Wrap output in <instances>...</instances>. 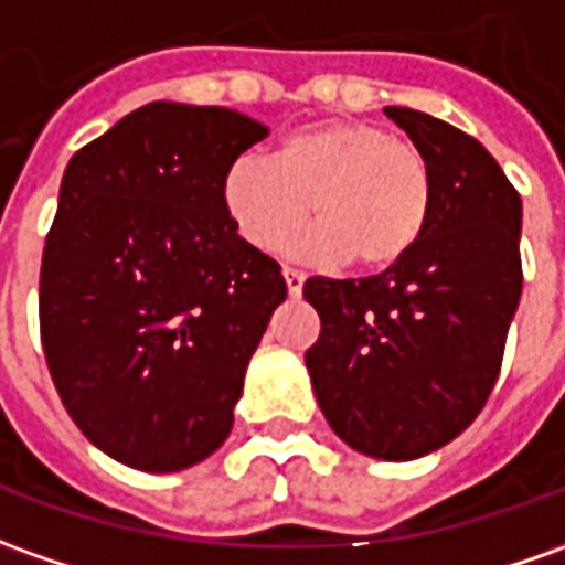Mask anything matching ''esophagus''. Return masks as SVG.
Segmentation results:
<instances>
[{"label":"esophagus","mask_w":565,"mask_h":565,"mask_svg":"<svg viewBox=\"0 0 565 565\" xmlns=\"http://www.w3.org/2000/svg\"><path fill=\"white\" fill-rule=\"evenodd\" d=\"M282 276H286V289H289L291 298H298L301 289H305V274H301V270H295V267H286Z\"/></svg>","instance_id":"obj_1"}]
</instances>
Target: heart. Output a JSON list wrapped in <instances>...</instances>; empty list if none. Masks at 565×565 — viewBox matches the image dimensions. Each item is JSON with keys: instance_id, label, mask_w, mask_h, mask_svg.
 Listing matches in <instances>:
<instances>
[{"instance_id": "1", "label": "heart", "mask_w": 565, "mask_h": 565, "mask_svg": "<svg viewBox=\"0 0 565 565\" xmlns=\"http://www.w3.org/2000/svg\"><path fill=\"white\" fill-rule=\"evenodd\" d=\"M221 202L239 236L260 252L289 243L313 205L320 224L298 243L301 255L387 270L422 243L434 178L422 150L387 128L329 119L286 135L274 162L233 159L221 178Z\"/></svg>"}]
</instances>
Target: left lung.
Instances as JSON below:
<instances>
[{"label": "left lung", "instance_id": "left-lung-1", "mask_svg": "<svg viewBox=\"0 0 565 565\" xmlns=\"http://www.w3.org/2000/svg\"><path fill=\"white\" fill-rule=\"evenodd\" d=\"M384 113L430 166V221L384 274L307 279L322 332L305 363L350 449L412 461L468 430L495 387L523 291V202L477 138L422 110Z\"/></svg>", "mask_w": 565, "mask_h": 565}]
</instances>
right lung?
<instances>
[{
    "instance_id": "1",
    "label": "right lung",
    "mask_w": 565,
    "mask_h": 565,
    "mask_svg": "<svg viewBox=\"0 0 565 565\" xmlns=\"http://www.w3.org/2000/svg\"><path fill=\"white\" fill-rule=\"evenodd\" d=\"M267 126L153 100L73 153L42 252L39 326L85 437L128 468H193L231 437L260 334L286 301L279 264L221 202Z\"/></svg>"
}]
</instances>
